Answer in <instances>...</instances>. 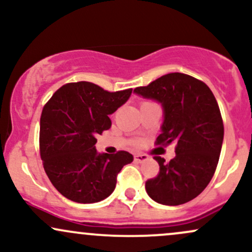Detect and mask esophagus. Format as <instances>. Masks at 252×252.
<instances>
[{
  "label": "esophagus",
  "mask_w": 252,
  "mask_h": 252,
  "mask_svg": "<svg viewBox=\"0 0 252 252\" xmlns=\"http://www.w3.org/2000/svg\"><path fill=\"white\" fill-rule=\"evenodd\" d=\"M134 160H135V162H143V161L148 160V155H146V154H136L134 156Z\"/></svg>",
  "instance_id": "1"
}]
</instances>
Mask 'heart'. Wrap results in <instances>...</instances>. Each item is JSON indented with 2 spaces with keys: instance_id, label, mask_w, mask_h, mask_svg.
<instances>
[{
  "instance_id": "1",
  "label": "heart",
  "mask_w": 252,
  "mask_h": 252,
  "mask_svg": "<svg viewBox=\"0 0 252 252\" xmlns=\"http://www.w3.org/2000/svg\"><path fill=\"white\" fill-rule=\"evenodd\" d=\"M143 103H149V102H143ZM143 103H142V104H143ZM137 144H138V143H137Z\"/></svg>"
}]
</instances>
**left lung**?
I'll return each mask as SVG.
<instances>
[{"label":"left lung","instance_id":"obj_1","mask_svg":"<svg viewBox=\"0 0 252 252\" xmlns=\"http://www.w3.org/2000/svg\"><path fill=\"white\" fill-rule=\"evenodd\" d=\"M162 104L164 120L156 146L175 144V158L160 166L155 178L146 181L153 200L176 206L189 202L206 189L220 155L224 124L215 94L201 80L185 73H168L134 90Z\"/></svg>","mask_w":252,"mask_h":252}]
</instances>
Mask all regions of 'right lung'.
I'll return each mask as SVG.
<instances>
[{
  "mask_svg": "<svg viewBox=\"0 0 252 252\" xmlns=\"http://www.w3.org/2000/svg\"><path fill=\"white\" fill-rule=\"evenodd\" d=\"M132 89L109 92L94 83H67L45 104L40 118V156L52 185L80 204L104 200L117 175L134 160L128 152L99 154L97 136L111 126L109 115L129 99Z\"/></svg>",
  "mask_w": 252,
  "mask_h": 252,
  "instance_id": "obj_1",
  "label": "right lung"
}]
</instances>
